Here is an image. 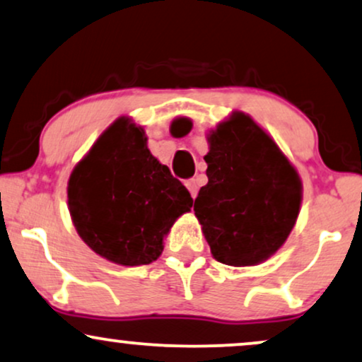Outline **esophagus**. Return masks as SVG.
Here are the masks:
<instances>
[{
    "label": "esophagus",
    "instance_id": "esophagus-1",
    "mask_svg": "<svg viewBox=\"0 0 362 362\" xmlns=\"http://www.w3.org/2000/svg\"><path fill=\"white\" fill-rule=\"evenodd\" d=\"M185 187H187V189H189L190 195L194 197V199H195L197 194H199V184H197L195 178H189V180L185 182Z\"/></svg>",
    "mask_w": 362,
    "mask_h": 362
}]
</instances>
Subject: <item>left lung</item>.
<instances>
[{"mask_svg":"<svg viewBox=\"0 0 362 362\" xmlns=\"http://www.w3.org/2000/svg\"><path fill=\"white\" fill-rule=\"evenodd\" d=\"M172 132H187L175 120ZM207 185L194 210L214 259L245 267L267 260L296 226L303 182L277 144L242 112L218 123L207 136Z\"/></svg>","mask_w":362,"mask_h":362,"instance_id":"obj_1","label":"left lung"}]
</instances>
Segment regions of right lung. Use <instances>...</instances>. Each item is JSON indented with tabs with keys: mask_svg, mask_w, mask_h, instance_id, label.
Here are the masks:
<instances>
[{
	"mask_svg": "<svg viewBox=\"0 0 362 362\" xmlns=\"http://www.w3.org/2000/svg\"><path fill=\"white\" fill-rule=\"evenodd\" d=\"M192 199L147 147L145 130L120 117L76 163L68 180V209L93 252L120 265H147Z\"/></svg>",
	"mask_w": 362,
	"mask_h": 362,
	"instance_id": "right-lung-1",
	"label": "right lung"
}]
</instances>
